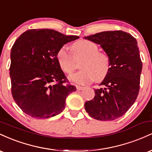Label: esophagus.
Here are the masks:
<instances>
[{
  "label": "esophagus",
  "mask_w": 152,
  "mask_h": 152,
  "mask_svg": "<svg viewBox=\"0 0 152 152\" xmlns=\"http://www.w3.org/2000/svg\"><path fill=\"white\" fill-rule=\"evenodd\" d=\"M83 88H84V87H83V86H76V89H77V90L81 91V90H83Z\"/></svg>",
  "instance_id": "34e87169"
}]
</instances>
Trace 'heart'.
Returning <instances> with one entry per match:
<instances>
[{
  "instance_id": "obj_1",
  "label": "heart",
  "mask_w": 152,
  "mask_h": 152,
  "mask_svg": "<svg viewBox=\"0 0 152 152\" xmlns=\"http://www.w3.org/2000/svg\"><path fill=\"white\" fill-rule=\"evenodd\" d=\"M74 58L65 46L61 47L56 53L59 66L66 74L70 75L76 69L75 61L83 58L80 63L78 72L71 75L70 80L78 84H88L96 80L101 81L106 76L110 69L111 62L106 53L99 51L96 44L89 41L82 40L72 45Z\"/></svg>"
}]
</instances>
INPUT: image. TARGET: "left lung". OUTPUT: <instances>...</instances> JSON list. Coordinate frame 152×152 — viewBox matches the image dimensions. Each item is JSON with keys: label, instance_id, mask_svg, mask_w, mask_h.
I'll use <instances>...</instances> for the list:
<instances>
[{"label": "left lung", "instance_id": "8db88e82", "mask_svg": "<svg viewBox=\"0 0 152 152\" xmlns=\"http://www.w3.org/2000/svg\"><path fill=\"white\" fill-rule=\"evenodd\" d=\"M99 44L110 58V69L95 89V96L85 103L91 117L113 121L134 104L139 94L142 61L136 38L122 31H104L85 37Z\"/></svg>", "mask_w": 152, "mask_h": 152}]
</instances>
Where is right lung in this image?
<instances>
[{"label":"right lung","mask_w":152,"mask_h":152,"mask_svg":"<svg viewBox=\"0 0 152 152\" xmlns=\"http://www.w3.org/2000/svg\"><path fill=\"white\" fill-rule=\"evenodd\" d=\"M78 38L52 29H31L15 41L9 69L11 93L25 114L47 118L64 109L66 97L76 88L59 66L56 53Z\"/></svg>","instance_id":"add662e5"}]
</instances>
